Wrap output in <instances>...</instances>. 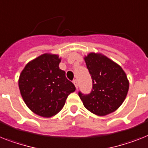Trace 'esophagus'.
Wrapping results in <instances>:
<instances>
[{
	"mask_svg": "<svg viewBox=\"0 0 148 148\" xmlns=\"http://www.w3.org/2000/svg\"><path fill=\"white\" fill-rule=\"evenodd\" d=\"M74 86H75V87H76L77 89H78V86H79V83H78L77 80H74Z\"/></svg>",
	"mask_w": 148,
	"mask_h": 148,
	"instance_id": "obj_1",
	"label": "esophagus"
}]
</instances>
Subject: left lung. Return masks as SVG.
<instances>
[{
    "mask_svg": "<svg viewBox=\"0 0 148 148\" xmlns=\"http://www.w3.org/2000/svg\"><path fill=\"white\" fill-rule=\"evenodd\" d=\"M92 80L90 94L79 92L84 107L97 116L114 112L127 95L130 82L126 73L117 63L99 53H89L84 56Z\"/></svg>",
    "mask_w": 148,
    "mask_h": 148,
    "instance_id": "left-lung-1",
    "label": "left lung"
}]
</instances>
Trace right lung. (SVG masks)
I'll return each mask as SVG.
<instances>
[{
    "instance_id": "right-lung-1",
    "label": "right lung",
    "mask_w": 148,
    "mask_h": 148,
    "mask_svg": "<svg viewBox=\"0 0 148 148\" xmlns=\"http://www.w3.org/2000/svg\"><path fill=\"white\" fill-rule=\"evenodd\" d=\"M59 55L44 53L26 64L18 78L23 101L37 115L51 117L60 111L75 86L59 68Z\"/></svg>"
}]
</instances>
